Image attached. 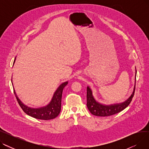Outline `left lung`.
<instances>
[{
  "mask_svg": "<svg viewBox=\"0 0 149 149\" xmlns=\"http://www.w3.org/2000/svg\"><path fill=\"white\" fill-rule=\"evenodd\" d=\"M136 70L135 69V86L131 95L129 97L127 100H126L124 102L116 103L113 104H103L100 103L99 102L95 99L93 95L92 89L88 86L87 87V107L89 109L90 112L95 116H111L114 114L118 113L125 108H126L129 104L130 103L131 101L132 100V98L134 95L135 90V83H136Z\"/></svg>",
  "mask_w": 149,
  "mask_h": 149,
  "instance_id": "1",
  "label": "left lung"
}]
</instances>
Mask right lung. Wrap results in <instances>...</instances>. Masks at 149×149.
Segmentation results:
<instances>
[{
	"label": "right lung",
	"instance_id": "add662e5",
	"mask_svg": "<svg viewBox=\"0 0 149 149\" xmlns=\"http://www.w3.org/2000/svg\"><path fill=\"white\" fill-rule=\"evenodd\" d=\"M15 58L14 59L13 65L14 64V62L15 61ZM11 81L13 83L12 80ZM68 81H65L61 83L58 87L57 90L55 91L49 103L45 106L38 108H32L23 104L17 97L14 88L13 89L15 96L16 97L18 103L25 113L36 119L49 120L56 118L59 115L61 111L63 90L64 88L68 84Z\"/></svg>",
	"mask_w": 149,
	"mask_h": 149
}]
</instances>
